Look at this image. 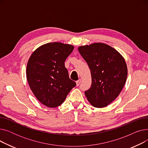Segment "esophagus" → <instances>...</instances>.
Segmentation results:
<instances>
[{
	"mask_svg": "<svg viewBox=\"0 0 148 148\" xmlns=\"http://www.w3.org/2000/svg\"><path fill=\"white\" fill-rule=\"evenodd\" d=\"M81 82H82V80H81V79H79V80H77V81L76 82V84H77V86H78L80 84Z\"/></svg>",
	"mask_w": 148,
	"mask_h": 148,
	"instance_id": "1",
	"label": "esophagus"
}]
</instances>
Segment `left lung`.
<instances>
[{"instance_id": "obj_1", "label": "left lung", "mask_w": 148, "mask_h": 148, "mask_svg": "<svg viewBox=\"0 0 148 148\" xmlns=\"http://www.w3.org/2000/svg\"><path fill=\"white\" fill-rule=\"evenodd\" d=\"M78 50L90 68L92 84L85 91L89 102L95 107L103 108L118 97L127 78L125 59L114 48L97 42L80 46Z\"/></svg>"}]
</instances>
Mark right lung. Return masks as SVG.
Segmentation results:
<instances>
[{"mask_svg":"<svg viewBox=\"0 0 148 148\" xmlns=\"http://www.w3.org/2000/svg\"><path fill=\"white\" fill-rule=\"evenodd\" d=\"M74 46L59 42L44 44L28 60L26 77L30 89L41 103L54 108L64 102L76 83L69 79L65 61Z\"/></svg>","mask_w":148,"mask_h":148,"instance_id":"right-lung-1","label":"right lung"}]
</instances>
